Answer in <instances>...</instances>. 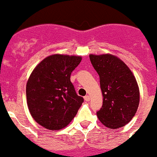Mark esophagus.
Instances as JSON below:
<instances>
[{
    "label": "esophagus",
    "instance_id": "1",
    "mask_svg": "<svg viewBox=\"0 0 157 157\" xmlns=\"http://www.w3.org/2000/svg\"><path fill=\"white\" fill-rule=\"evenodd\" d=\"M84 99H85V101H90V97H89V95L85 96V97H84Z\"/></svg>",
    "mask_w": 157,
    "mask_h": 157
}]
</instances>
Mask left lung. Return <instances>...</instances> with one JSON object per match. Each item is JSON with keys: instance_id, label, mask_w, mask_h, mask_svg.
I'll list each match as a JSON object with an SVG mask.
<instances>
[{"instance_id": "1", "label": "left lung", "mask_w": 157, "mask_h": 157, "mask_svg": "<svg viewBox=\"0 0 157 157\" xmlns=\"http://www.w3.org/2000/svg\"><path fill=\"white\" fill-rule=\"evenodd\" d=\"M89 58L99 75L103 95L98 117L107 128L124 127L131 121L139 106L140 91L136 78L128 66L115 56L91 54Z\"/></svg>"}]
</instances>
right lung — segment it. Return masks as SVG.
<instances>
[{"label":"right lung","mask_w":157,"mask_h":157,"mask_svg":"<svg viewBox=\"0 0 157 157\" xmlns=\"http://www.w3.org/2000/svg\"><path fill=\"white\" fill-rule=\"evenodd\" d=\"M82 57L49 56L40 62L26 83V101L33 118L51 131L63 129L75 117L84 101L70 81Z\"/></svg>","instance_id":"add662e5"}]
</instances>
